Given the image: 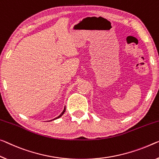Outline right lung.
<instances>
[{"label": "right lung", "instance_id": "add662e5", "mask_svg": "<svg viewBox=\"0 0 159 159\" xmlns=\"http://www.w3.org/2000/svg\"><path fill=\"white\" fill-rule=\"evenodd\" d=\"M65 108H64V110H63V111L62 112V113H61L60 115V116H58L57 117H56V118H55V119H58V118H60V116H62V114L65 113ZM51 121H52V120H51Z\"/></svg>", "mask_w": 159, "mask_h": 159}]
</instances>
